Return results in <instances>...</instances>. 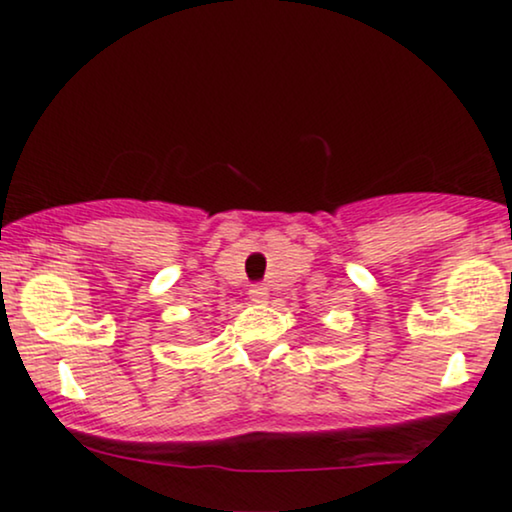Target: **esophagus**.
I'll use <instances>...</instances> for the list:
<instances>
[{
    "label": "esophagus",
    "mask_w": 512,
    "mask_h": 512,
    "mask_svg": "<svg viewBox=\"0 0 512 512\" xmlns=\"http://www.w3.org/2000/svg\"><path fill=\"white\" fill-rule=\"evenodd\" d=\"M267 296H269V291H267V286H264V284H252L250 286V301L252 303H264V301H267Z\"/></svg>",
    "instance_id": "1"
}]
</instances>
